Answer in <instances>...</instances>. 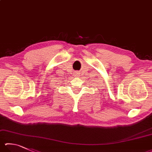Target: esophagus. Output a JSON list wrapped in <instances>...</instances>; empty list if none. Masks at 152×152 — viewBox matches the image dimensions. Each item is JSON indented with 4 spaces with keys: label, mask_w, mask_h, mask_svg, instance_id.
Returning a JSON list of instances; mask_svg holds the SVG:
<instances>
[{
    "label": "esophagus",
    "mask_w": 152,
    "mask_h": 152,
    "mask_svg": "<svg viewBox=\"0 0 152 152\" xmlns=\"http://www.w3.org/2000/svg\"><path fill=\"white\" fill-rule=\"evenodd\" d=\"M76 74H77V75H78V73H77V72H76Z\"/></svg>",
    "instance_id": "34e87169"
}]
</instances>
